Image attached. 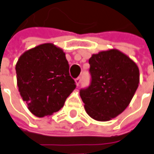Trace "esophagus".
Segmentation results:
<instances>
[{"label": "esophagus", "mask_w": 154, "mask_h": 154, "mask_svg": "<svg viewBox=\"0 0 154 154\" xmlns=\"http://www.w3.org/2000/svg\"><path fill=\"white\" fill-rule=\"evenodd\" d=\"M75 82H76V85L77 86H79L80 82H81V77H77L75 79Z\"/></svg>", "instance_id": "34e87169"}]
</instances>
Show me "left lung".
<instances>
[{"mask_svg": "<svg viewBox=\"0 0 154 154\" xmlns=\"http://www.w3.org/2000/svg\"><path fill=\"white\" fill-rule=\"evenodd\" d=\"M88 63L91 84L80 90L84 109L93 119L109 121L130 105L140 82L139 68L115 48L94 54Z\"/></svg>", "mask_w": 154, "mask_h": 154, "instance_id": "obj_1", "label": "left lung"}]
</instances>
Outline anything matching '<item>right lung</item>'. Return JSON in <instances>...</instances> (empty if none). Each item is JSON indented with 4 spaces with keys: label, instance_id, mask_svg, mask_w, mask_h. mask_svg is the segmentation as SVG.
Returning <instances> with one entry per match:
<instances>
[{
    "label": "right lung",
    "instance_id": "add662e5",
    "mask_svg": "<svg viewBox=\"0 0 154 154\" xmlns=\"http://www.w3.org/2000/svg\"><path fill=\"white\" fill-rule=\"evenodd\" d=\"M15 69L19 94L29 112L38 118L58 112L76 88L66 53L53 43L25 51Z\"/></svg>",
    "mask_w": 154,
    "mask_h": 154
}]
</instances>
